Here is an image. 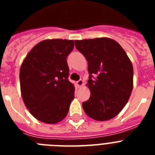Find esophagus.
Here are the masks:
<instances>
[{"instance_id": "obj_1", "label": "esophagus", "mask_w": 155, "mask_h": 155, "mask_svg": "<svg viewBox=\"0 0 155 155\" xmlns=\"http://www.w3.org/2000/svg\"><path fill=\"white\" fill-rule=\"evenodd\" d=\"M83 83H84V81H83L81 79H80V80H78L77 81V85H78V87H81V86L83 85Z\"/></svg>"}]
</instances>
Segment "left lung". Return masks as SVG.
I'll return each instance as SVG.
<instances>
[{
	"instance_id": "left-lung-1",
	"label": "left lung",
	"mask_w": 155,
	"mask_h": 155,
	"mask_svg": "<svg viewBox=\"0 0 155 155\" xmlns=\"http://www.w3.org/2000/svg\"><path fill=\"white\" fill-rule=\"evenodd\" d=\"M75 47L86 58L91 91L82 103L87 116L98 121L113 118L128 102L133 90L134 69L122 46L109 38L75 40Z\"/></svg>"
}]
</instances>
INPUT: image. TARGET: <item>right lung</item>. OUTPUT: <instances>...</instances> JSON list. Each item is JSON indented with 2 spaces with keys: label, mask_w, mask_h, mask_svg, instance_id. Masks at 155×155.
<instances>
[{
  "label": "right lung",
  "mask_w": 155,
  "mask_h": 155,
  "mask_svg": "<svg viewBox=\"0 0 155 155\" xmlns=\"http://www.w3.org/2000/svg\"><path fill=\"white\" fill-rule=\"evenodd\" d=\"M74 46L73 40H43L31 49L21 64V96L30 113L39 121L54 124L68 115L75 89L68 80L67 57Z\"/></svg>",
  "instance_id": "obj_1"
}]
</instances>
